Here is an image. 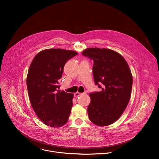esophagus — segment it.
<instances>
[{"label":"esophagus","mask_w":159,"mask_h":159,"mask_svg":"<svg viewBox=\"0 0 159 159\" xmlns=\"http://www.w3.org/2000/svg\"><path fill=\"white\" fill-rule=\"evenodd\" d=\"M84 94H85V93H79V92H77L74 94V96L75 97H78V96H80L81 95H84Z\"/></svg>","instance_id":"1"}]
</instances>
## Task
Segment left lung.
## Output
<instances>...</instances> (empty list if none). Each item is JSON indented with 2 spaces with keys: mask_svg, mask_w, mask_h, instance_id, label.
<instances>
[{
  "mask_svg": "<svg viewBox=\"0 0 159 159\" xmlns=\"http://www.w3.org/2000/svg\"><path fill=\"white\" fill-rule=\"evenodd\" d=\"M82 55L94 60V81L102 89L89 94V120L99 126L110 125L120 118L130 99L133 84L130 69L123 56L110 49L89 48Z\"/></svg>",
  "mask_w": 159,
  "mask_h": 159,
  "instance_id": "left-lung-1",
  "label": "left lung"
}]
</instances>
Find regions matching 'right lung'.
<instances>
[{
	"instance_id": "add662e5",
	"label": "right lung",
	"mask_w": 159,
	"mask_h": 159,
	"mask_svg": "<svg viewBox=\"0 0 159 159\" xmlns=\"http://www.w3.org/2000/svg\"><path fill=\"white\" fill-rule=\"evenodd\" d=\"M77 52L60 48L39 52L30 66L26 78L31 106L38 118L50 127H61L69 120L74 94L59 90L64 65Z\"/></svg>"
}]
</instances>
